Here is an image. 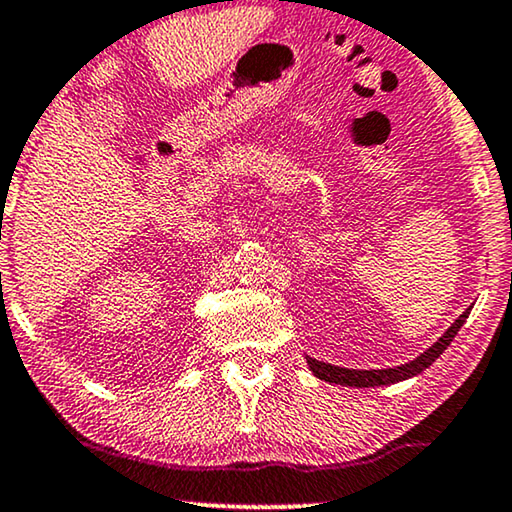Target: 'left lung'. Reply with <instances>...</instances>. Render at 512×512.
Listing matches in <instances>:
<instances>
[{"mask_svg":"<svg viewBox=\"0 0 512 512\" xmlns=\"http://www.w3.org/2000/svg\"><path fill=\"white\" fill-rule=\"evenodd\" d=\"M468 314L471 312L466 310L450 328H447V331L443 333V338H440L436 345L426 349L424 354H419L415 361L405 363V366H396V368H387V370H352V368L331 366V363H321L317 359H310V356H307V366H310V370L319 377V380L342 384V387H359V389L361 387H380V384H394V382L408 380V377L419 375L424 368H429L431 363L436 361L447 347H450V342L454 340V335L459 333V328L464 326Z\"/></svg>","mask_w":512,"mask_h":512,"instance_id":"1","label":"left lung"}]
</instances>
